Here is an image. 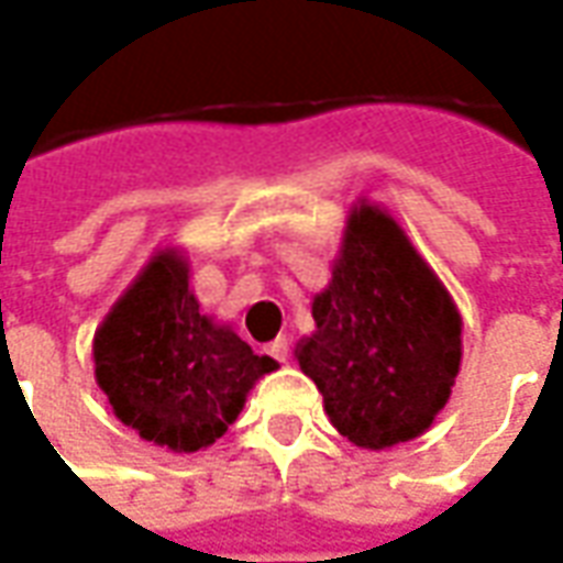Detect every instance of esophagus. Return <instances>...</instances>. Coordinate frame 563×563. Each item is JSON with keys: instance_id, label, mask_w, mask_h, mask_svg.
Here are the masks:
<instances>
[{"instance_id": "34e87169", "label": "esophagus", "mask_w": 563, "mask_h": 563, "mask_svg": "<svg viewBox=\"0 0 563 563\" xmlns=\"http://www.w3.org/2000/svg\"><path fill=\"white\" fill-rule=\"evenodd\" d=\"M266 352L273 354L275 361H278V364H285V361H288V354H290V342L285 336H278V339H273V342H269V345H266Z\"/></svg>"}]
</instances>
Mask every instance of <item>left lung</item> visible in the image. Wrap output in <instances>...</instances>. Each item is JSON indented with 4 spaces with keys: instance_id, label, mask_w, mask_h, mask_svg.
Masks as SVG:
<instances>
[{
    "instance_id": "obj_1",
    "label": "left lung",
    "mask_w": 563,
    "mask_h": 563,
    "mask_svg": "<svg viewBox=\"0 0 563 563\" xmlns=\"http://www.w3.org/2000/svg\"><path fill=\"white\" fill-rule=\"evenodd\" d=\"M312 318L297 361L342 437L388 449L433 424L461 366V314L385 211L354 209Z\"/></svg>"
}]
</instances>
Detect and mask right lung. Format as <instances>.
<instances>
[{
    "label": "right lung",
    "mask_w": 563,
    "mask_h": 563,
    "mask_svg": "<svg viewBox=\"0 0 563 563\" xmlns=\"http://www.w3.org/2000/svg\"><path fill=\"white\" fill-rule=\"evenodd\" d=\"M97 382L114 416L147 442L197 452L236 421L273 357L214 327L187 290V263L163 251L123 294L93 339Z\"/></svg>",
    "instance_id": "add662e5"
}]
</instances>
